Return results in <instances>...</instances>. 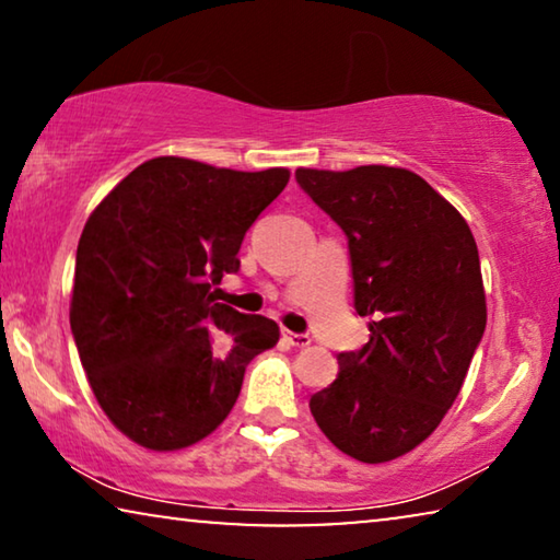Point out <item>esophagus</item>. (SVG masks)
Segmentation results:
<instances>
[{"label": "esophagus", "mask_w": 560, "mask_h": 560, "mask_svg": "<svg viewBox=\"0 0 560 560\" xmlns=\"http://www.w3.org/2000/svg\"><path fill=\"white\" fill-rule=\"evenodd\" d=\"M283 339H287V345L296 347V349H304L312 345V337L308 334H294V331H283Z\"/></svg>", "instance_id": "esophagus-1"}]
</instances>
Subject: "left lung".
I'll list each match as a JSON object with an SVG mask.
<instances>
[{
    "label": "left lung",
    "instance_id": "left-lung-1",
    "mask_svg": "<svg viewBox=\"0 0 560 560\" xmlns=\"http://www.w3.org/2000/svg\"><path fill=\"white\" fill-rule=\"evenodd\" d=\"M296 180L349 241L354 308L372 337L337 357L339 374L308 399L334 447L389 463L438 430L486 331L472 231L407 168H299Z\"/></svg>",
    "mask_w": 560,
    "mask_h": 560
}]
</instances>
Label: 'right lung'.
<instances>
[{
	"label": "right lung",
	"instance_id": "add662e5",
	"mask_svg": "<svg viewBox=\"0 0 560 560\" xmlns=\"http://www.w3.org/2000/svg\"><path fill=\"white\" fill-rule=\"evenodd\" d=\"M289 175L161 155L90 213L70 327L97 405L140 447L171 453L211 435L248 362L279 341L277 322L219 304L211 289L238 271L241 241Z\"/></svg>",
	"mask_w": 560,
	"mask_h": 560
}]
</instances>
